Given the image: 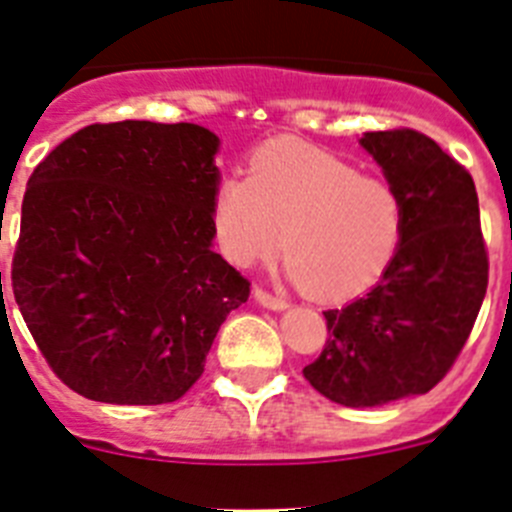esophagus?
Returning <instances> with one entry per match:
<instances>
[{"instance_id": "34e87169", "label": "esophagus", "mask_w": 512, "mask_h": 512, "mask_svg": "<svg viewBox=\"0 0 512 512\" xmlns=\"http://www.w3.org/2000/svg\"><path fill=\"white\" fill-rule=\"evenodd\" d=\"M253 297H256V300H259L264 307H271V310H284V307L289 305V302L284 300V297L271 295L269 289H264V287L253 289Z\"/></svg>"}]
</instances>
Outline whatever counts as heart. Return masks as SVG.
<instances>
[{
	"label": "heart",
	"instance_id": "obj_1",
	"mask_svg": "<svg viewBox=\"0 0 512 512\" xmlns=\"http://www.w3.org/2000/svg\"><path fill=\"white\" fill-rule=\"evenodd\" d=\"M217 246L248 269L279 248L310 297L346 302L372 289L400 251V194L377 176L300 143L256 151L246 176H225L212 197Z\"/></svg>",
	"mask_w": 512,
	"mask_h": 512
}]
</instances>
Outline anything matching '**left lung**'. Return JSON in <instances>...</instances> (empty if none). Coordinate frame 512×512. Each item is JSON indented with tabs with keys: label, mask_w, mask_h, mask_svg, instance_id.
Returning <instances> with one entry per match:
<instances>
[{
	"label": "left lung",
	"mask_w": 512,
	"mask_h": 512,
	"mask_svg": "<svg viewBox=\"0 0 512 512\" xmlns=\"http://www.w3.org/2000/svg\"><path fill=\"white\" fill-rule=\"evenodd\" d=\"M361 146L400 194V251L361 300L323 312L328 341L302 374L338 405L377 408L449 374L485 300L490 259L472 174L436 140L395 128L366 133Z\"/></svg>",
	"instance_id": "left-lung-1"
}]
</instances>
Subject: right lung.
I'll return each instance as SVG.
<instances>
[{
    "instance_id": "right-lung-1",
    "label": "right lung",
    "mask_w": 512,
    "mask_h": 512,
    "mask_svg": "<svg viewBox=\"0 0 512 512\" xmlns=\"http://www.w3.org/2000/svg\"><path fill=\"white\" fill-rule=\"evenodd\" d=\"M215 151L217 135L192 122H94L27 179L12 295L53 374L81 397L179 400L251 295L212 251Z\"/></svg>"
}]
</instances>
